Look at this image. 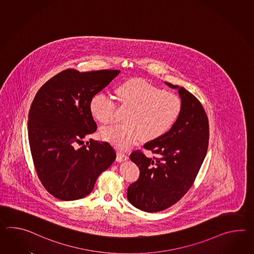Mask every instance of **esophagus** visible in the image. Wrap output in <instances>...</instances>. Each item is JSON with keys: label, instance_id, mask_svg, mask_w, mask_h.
I'll return each instance as SVG.
<instances>
[{"label": "esophagus", "instance_id": "34e87169", "mask_svg": "<svg viewBox=\"0 0 254 254\" xmlns=\"http://www.w3.org/2000/svg\"><path fill=\"white\" fill-rule=\"evenodd\" d=\"M127 158H128V157L125 153L121 152V151H118L117 152V161L118 162H122V161L127 160Z\"/></svg>", "mask_w": 254, "mask_h": 254}]
</instances>
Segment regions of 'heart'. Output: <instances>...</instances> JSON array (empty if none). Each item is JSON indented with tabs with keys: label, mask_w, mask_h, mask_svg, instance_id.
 <instances>
[{
	"label": "heart",
	"mask_w": 254,
	"mask_h": 254,
	"mask_svg": "<svg viewBox=\"0 0 254 254\" xmlns=\"http://www.w3.org/2000/svg\"><path fill=\"white\" fill-rule=\"evenodd\" d=\"M118 99L130 110L124 125H114L100 131L104 140L119 148H127L141 138L152 141L169 131L180 118L182 111L181 97L163 91L146 80L133 78L122 82L116 87ZM91 113L101 124L112 123L115 104L105 94L98 93L91 98Z\"/></svg>",
	"instance_id": "obj_1"
}]
</instances>
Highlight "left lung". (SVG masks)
Listing matches in <instances>:
<instances>
[{"label":"left lung","instance_id":"left-lung-1","mask_svg":"<svg viewBox=\"0 0 254 254\" xmlns=\"http://www.w3.org/2000/svg\"><path fill=\"white\" fill-rule=\"evenodd\" d=\"M165 84L178 89L182 101L181 116L165 135L144 145L156 157L147 158L139 150L130 155L140 174L128 187L127 199L147 212L168 209L186 194L209 145V121L200 102L184 87Z\"/></svg>","mask_w":254,"mask_h":254}]
</instances>
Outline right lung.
Segmentation results:
<instances>
[{
  "mask_svg": "<svg viewBox=\"0 0 254 254\" xmlns=\"http://www.w3.org/2000/svg\"><path fill=\"white\" fill-rule=\"evenodd\" d=\"M119 73L67 69L48 80L34 96L28 116L30 149L39 180L54 197L74 200L87 196L116 159L107 142L90 139L79 146L97 128L91 98Z\"/></svg>",
  "mask_w": 254,
  "mask_h": 254,
  "instance_id": "add662e5",
  "label": "right lung"
}]
</instances>
